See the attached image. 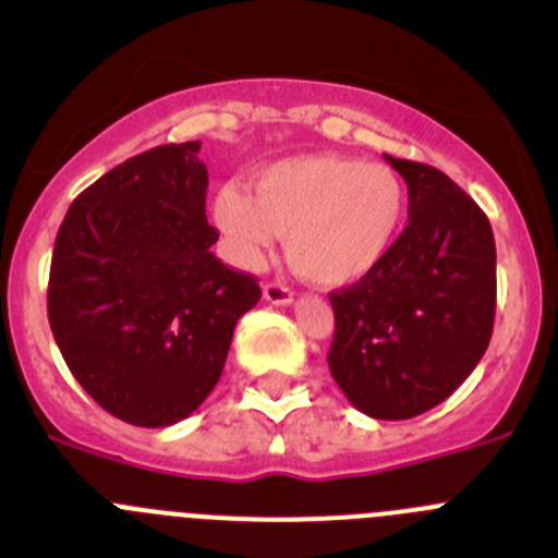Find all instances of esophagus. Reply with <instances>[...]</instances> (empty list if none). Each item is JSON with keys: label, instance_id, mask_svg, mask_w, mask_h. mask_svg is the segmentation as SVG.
<instances>
[{"label": "esophagus", "instance_id": "obj_1", "mask_svg": "<svg viewBox=\"0 0 558 558\" xmlns=\"http://www.w3.org/2000/svg\"><path fill=\"white\" fill-rule=\"evenodd\" d=\"M264 300L272 305H291L294 303V291L289 289L286 283H278V280H272V283L264 286Z\"/></svg>", "mask_w": 558, "mask_h": 558}]
</instances>
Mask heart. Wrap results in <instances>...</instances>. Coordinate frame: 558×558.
<instances>
[{
    "mask_svg": "<svg viewBox=\"0 0 558 558\" xmlns=\"http://www.w3.org/2000/svg\"><path fill=\"white\" fill-rule=\"evenodd\" d=\"M402 217L404 186L388 165L336 154L280 159L255 173L253 195L239 184L215 195V222L239 264H262L275 236H286L291 267L322 286L372 272Z\"/></svg>",
    "mask_w": 558,
    "mask_h": 558,
    "instance_id": "b5f03b06",
    "label": "heart"
}]
</instances>
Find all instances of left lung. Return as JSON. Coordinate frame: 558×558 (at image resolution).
I'll return each instance as SVG.
<instances>
[{
    "label": "left lung",
    "mask_w": 558,
    "mask_h": 558,
    "mask_svg": "<svg viewBox=\"0 0 558 558\" xmlns=\"http://www.w3.org/2000/svg\"><path fill=\"white\" fill-rule=\"evenodd\" d=\"M408 228L357 283L332 291V379L361 413L404 421L449 399L482 361L496 319V239L437 168L393 159Z\"/></svg>",
    "instance_id": "left-lung-1"
}]
</instances>
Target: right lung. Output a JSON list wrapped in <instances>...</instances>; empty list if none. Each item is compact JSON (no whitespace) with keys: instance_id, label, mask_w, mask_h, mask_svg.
Masks as SVG:
<instances>
[{"instance_id":"1","label":"right lung","mask_w":558,"mask_h":558,"mask_svg":"<svg viewBox=\"0 0 558 558\" xmlns=\"http://www.w3.org/2000/svg\"><path fill=\"white\" fill-rule=\"evenodd\" d=\"M201 143L159 145L87 186L57 231L49 325L76 383L114 418L170 426L215 390L262 289L211 253Z\"/></svg>"}]
</instances>
